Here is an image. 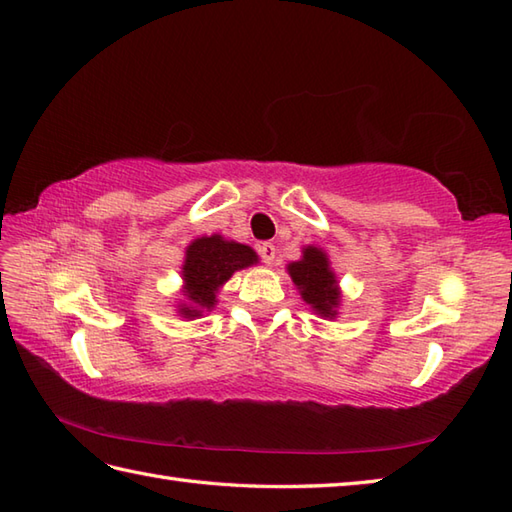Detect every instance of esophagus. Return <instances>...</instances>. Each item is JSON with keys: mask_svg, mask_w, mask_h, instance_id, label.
Here are the masks:
<instances>
[{"mask_svg": "<svg viewBox=\"0 0 512 512\" xmlns=\"http://www.w3.org/2000/svg\"><path fill=\"white\" fill-rule=\"evenodd\" d=\"M258 254H260V258H263V263L274 265L278 249H276L274 243H260V245H258Z\"/></svg>", "mask_w": 512, "mask_h": 512, "instance_id": "esophagus-1", "label": "esophagus"}]
</instances>
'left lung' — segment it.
Masks as SVG:
<instances>
[{
	"label": "left lung",
	"mask_w": 512,
	"mask_h": 512,
	"mask_svg": "<svg viewBox=\"0 0 512 512\" xmlns=\"http://www.w3.org/2000/svg\"><path fill=\"white\" fill-rule=\"evenodd\" d=\"M293 285L300 289L302 300L311 306V309L322 315V317H333L337 315L339 300H342V293L337 287V278L328 263V256L320 247H304L302 258L289 263L287 267Z\"/></svg>",
	"instance_id": "8db88e82"
}]
</instances>
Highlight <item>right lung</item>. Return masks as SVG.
Here are the masks:
<instances>
[{
    "instance_id": "add662e5",
    "label": "right lung",
    "mask_w": 512,
    "mask_h": 512,
    "mask_svg": "<svg viewBox=\"0 0 512 512\" xmlns=\"http://www.w3.org/2000/svg\"><path fill=\"white\" fill-rule=\"evenodd\" d=\"M254 263H258V256L252 247L225 241L219 234L195 238L186 247V260L181 267L186 302L179 304V315L195 320L203 311H212L219 289L232 278L234 271Z\"/></svg>"
}]
</instances>
